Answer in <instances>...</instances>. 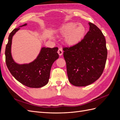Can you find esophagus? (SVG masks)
<instances>
[{"mask_svg":"<svg viewBox=\"0 0 120 120\" xmlns=\"http://www.w3.org/2000/svg\"><path fill=\"white\" fill-rule=\"evenodd\" d=\"M57 53H59V55H60V56H61V55H62V54H63V53L62 49H61V48H60L59 49H58Z\"/></svg>","mask_w":120,"mask_h":120,"instance_id":"esophagus-1","label":"esophagus"}]
</instances>
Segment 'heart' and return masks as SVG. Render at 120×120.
Wrapping results in <instances>:
<instances>
[{
    "mask_svg": "<svg viewBox=\"0 0 120 120\" xmlns=\"http://www.w3.org/2000/svg\"><path fill=\"white\" fill-rule=\"evenodd\" d=\"M59 34L64 37V42L70 46H75L80 42L86 34V30L82 24L69 22L64 24L59 30Z\"/></svg>",
    "mask_w": 120,
    "mask_h": 120,
    "instance_id": "1",
    "label": "heart"
}]
</instances>
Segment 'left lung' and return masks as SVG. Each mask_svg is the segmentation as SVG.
Segmentation results:
<instances>
[{"label": "left lung", "mask_w": 120, "mask_h": 120, "mask_svg": "<svg viewBox=\"0 0 120 120\" xmlns=\"http://www.w3.org/2000/svg\"><path fill=\"white\" fill-rule=\"evenodd\" d=\"M89 24V31L79 44L63 48L68 81L77 86H88L99 79L107 58L104 34L96 25Z\"/></svg>", "instance_id": "obj_1"}]
</instances>
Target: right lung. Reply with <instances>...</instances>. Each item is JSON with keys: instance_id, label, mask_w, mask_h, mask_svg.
I'll return each instance as SVG.
<instances>
[{"instance_id": "1", "label": "right lung", "mask_w": 120, "mask_h": 120, "mask_svg": "<svg viewBox=\"0 0 120 120\" xmlns=\"http://www.w3.org/2000/svg\"><path fill=\"white\" fill-rule=\"evenodd\" d=\"M26 25L25 23L14 29L10 34L5 52L6 64L10 73L22 85L32 88H41L49 82L52 65L59 57L57 52L58 48L43 47L37 59L31 63L22 64L16 63L11 53L12 37L19 30L20 27Z\"/></svg>"}]
</instances>
